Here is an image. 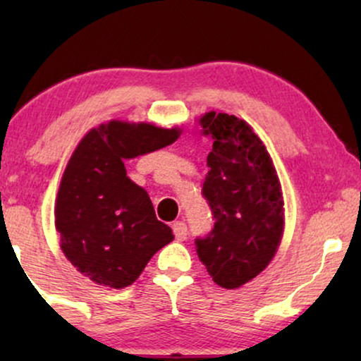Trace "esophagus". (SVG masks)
<instances>
[{
    "mask_svg": "<svg viewBox=\"0 0 361 361\" xmlns=\"http://www.w3.org/2000/svg\"><path fill=\"white\" fill-rule=\"evenodd\" d=\"M172 230H174L177 241H184L187 238V225L184 221H176V224L172 225Z\"/></svg>",
    "mask_w": 361,
    "mask_h": 361,
    "instance_id": "34e87169",
    "label": "esophagus"
}]
</instances>
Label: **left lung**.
<instances>
[{
	"label": "left lung",
	"mask_w": 361,
	"mask_h": 361,
	"mask_svg": "<svg viewBox=\"0 0 361 361\" xmlns=\"http://www.w3.org/2000/svg\"><path fill=\"white\" fill-rule=\"evenodd\" d=\"M200 125L214 140L202 194L215 224L209 235L195 238V248L214 283L236 289L256 278L278 251L283 190L266 146L246 121L210 111Z\"/></svg>",
	"instance_id": "left-lung-1"
}]
</instances>
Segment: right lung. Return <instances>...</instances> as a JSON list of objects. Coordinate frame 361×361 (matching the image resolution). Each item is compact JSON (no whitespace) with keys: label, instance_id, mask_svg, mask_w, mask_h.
<instances>
[{"label":"right lung","instance_id":"add662e5","mask_svg":"<svg viewBox=\"0 0 361 361\" xmlns=\"http://www.w3.org/2000/svg\"><path fill=\"white\" fill-rule=\"evenodd\" d=\"M179 135L177 128L113 120L88 131L73 151L59 187L56 228L63 255L93 283L126 288L174 240L123 161L169 146Z\"/></svg>","mask_w":361,"mask_h":361}]
</instances>
